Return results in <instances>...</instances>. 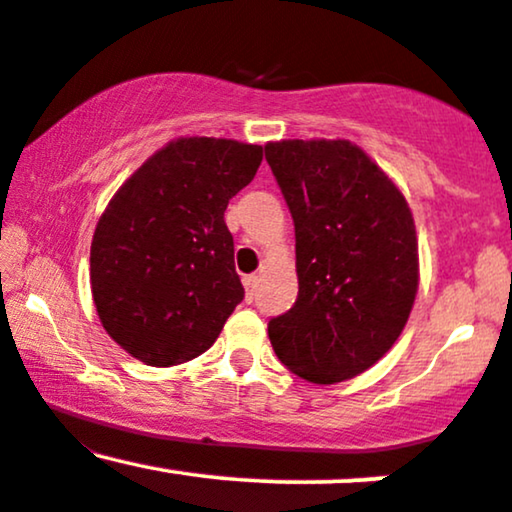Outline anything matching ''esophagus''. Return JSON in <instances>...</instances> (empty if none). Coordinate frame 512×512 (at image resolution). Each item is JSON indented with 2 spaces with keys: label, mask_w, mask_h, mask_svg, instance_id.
I'll list each match as a JSON object with an SVG mask.
<instances>
[{
  "label": "esophagus",
  "mask_w": 512,
  "mask_h": 512,
  "mask_svg": "<svg viewBox=\"0 0 512 512\" xmlns=\"http://www.w3.org/2000/svg\"><path fill=\"white\" fill-rule=\"evenodd\" d=\"M245 284V291H248V301H252V296H255V284H257V276L255 274H248L243 279Z\"/></svg>",
  "instance_id": "1"
}]
</instances>
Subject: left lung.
Segmentation results:
<instances>
[{
    "instance_id": "obj_1",
    "label": "left lung",
    "mask_w": 512,
    "mask_h": 512,
    "mask_svg": "<svg viewBox=\"0 0 512 512\" xmlns=\"http://www.w3.org/2000/svg\"><path fill=\"white\" fill-rule=\"evenodd\" d=\"M296 228L298 298L269 320L276 356L317 385L380 361L419 289V243L407 199L346 139L264 146Z\"/></svg>"
}]
</instances>
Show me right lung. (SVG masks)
<instances>
[{"label": "right lung", "mask_w": 512, "mask_h": 512, "mask_svg": "<svg viewBox=\"0 0 512 512\" xmlns=\"http://www.w3.org/2000/svg\"><path fill=\"white\" fill-rule=\"evenodd\" d=\"M260 163L257 144L175 139L103 211L91 243L93 303L105 332L146 366L204 354L243 301L223 211Z\"/></svg>", "instance_id": "obj_1"}]
</instances>
